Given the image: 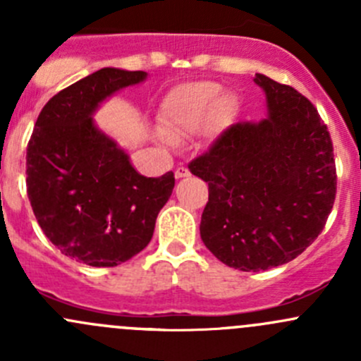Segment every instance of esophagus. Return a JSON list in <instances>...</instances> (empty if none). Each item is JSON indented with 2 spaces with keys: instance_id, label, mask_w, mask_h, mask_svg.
Instances as JSON below:
<instances>
[{
  "instance_id": "obj_1",
  "label": "esophagus",
  "mask_w": 361,
  "mask_h": 361,
  "mask_svg": "<svg viewBox=\"0 0 361 361\" xmlns=\"http://www.w3.org/2000/svg\"><path fill=\"white\" fill-rule=\"evenodd\" d=\"M174 176H176L178 180H180V178H188L190 176V171H188L187 167L180 166V167H176V171H174Z\"/></svg>"
}]
</instances>
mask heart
<instances>
[{
  "instance_id": "b5f03b06",
  "label": "heart",
  "mask_w": 361,
  "mask_h": 361,
  "mask_svg": "<svg viewBox=\"0 0 361 361\" xmlns=\"http://www.w3.org/2000/svg\"><path fill=\"white\" fill-rule=\"evenodd\" d=\"M235 111L232 97L224 96V89L214 82H190L174 87L160 104L162 141L181 140L199 133L207 123L213 130L228 126Z\"/></svg>"
}]
</instances>
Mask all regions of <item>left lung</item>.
Masks as SVG:
<instances>
[{
  "mask_svg": "<svg viewBox=\"0 0 361 361\" xmlns=\"http://www.w3.org/2000/svg\"><path fill=\"white\" fill-rule=\"evenodd\" d=\"M253 82L269 115L231 126L188 164L209 190L202 243L245 272L297 258L325 227L337 188L332 140L311 101L260 73Z\"/></svg>",
  "mask_w": 361,
  "mask_h": 361,
  "instance_id": "obj_1",
  "label": "left lung"
}]
</instances>
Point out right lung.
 <instances>
[{"instance_id": "obj_1", "label": "right lung", "mask_w": 361, "mask_h": 361, "mask_svg": "<svg viewBox=\"0 0 361 361\" xmlns=\"http://www.w3.org/2000/svg\"><path fill=\"white\" fill-rule=\"evenodd\" d=\"M145 71L103 68L43 106L25 155V183L43 234L66 257L115 267L145 250L174 188L173 171L147 178L92 115Z\"/></svg>"}]
</instances>
